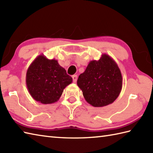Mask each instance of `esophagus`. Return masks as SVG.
<instances>
[{"label": "esophagus", "mask_w": 153, "mask_h": 153, "mask_svg": "<svg viewBox=\"0 0 153 153\" xmlns=\"http://www.w3.org/2000/svg\"><path fill=\"white\" fill-rule=\"evenodd\" d=\"M72 79H73L74 83H76L77 79V76H76V75H74V76H72Z\"/></svg>", "instance_id": "1"}]
</instances>
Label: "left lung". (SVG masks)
<instances>
[{
    "label": "left lung",
    "instance_id": "1",
    "mask_svg": "<svg viewBox=\"0 0 153 153\" xmlns=\"http://www.w3.org/2000/svg\"><path fill=\"white\" fill-rule=\"evenodd\" d=\"M77 84L86 101L94 107L112 104L118 98L122 87L121 71L109 55L102 54L99 60H91Z\"/></svg>",
    "mask_w": 153,
    "mask_h": 153
}]
</instances>
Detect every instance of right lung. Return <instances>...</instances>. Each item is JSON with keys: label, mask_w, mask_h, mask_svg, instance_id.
Wrapping results in <instances>:
<instances>
[{"label": "right lung", "mask_w": 153, "mask_h": 153, "mask_svg": "<svg viewBox=\"0 0 153 153\" xmlns=\"http://www.w3.org/2000/svg\"><path fill=\"white\" fill-rule=\"evenodd\" d=\"M71 82V77L56 60L48 59L43 54L35 58L27 70L28 91L34 100L44 105L57 102Z\"/></svg>", "instance_id": "right-lung-1"}]
</instances>
